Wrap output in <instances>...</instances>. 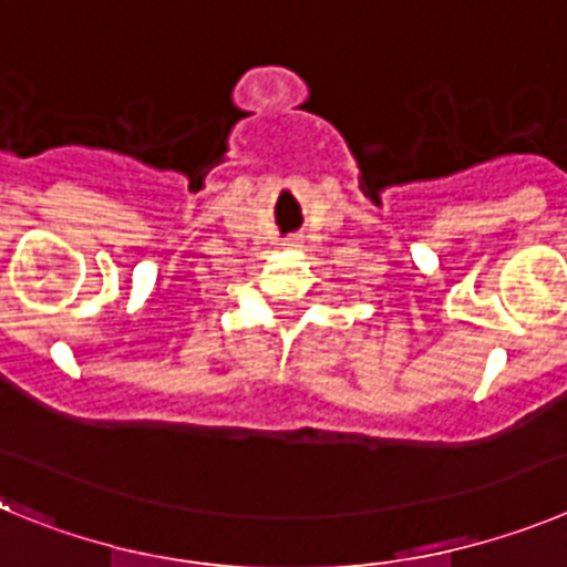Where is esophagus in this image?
<instances>
[{"instance_id":"esophagus-1","label":"esophagus","mask_w":567,"mask_h":567,"mask_svg":"<svg viewBox=\"0 0 567 567\" xmlns=\"http://www.w3.org/2000/svg\"><path fill=\"white\" fill-rule=\"evenodd\" d=\"M282 246L285 248H299V246H302V243H299V237H285Z\"/></svg>"}]
</instances>
